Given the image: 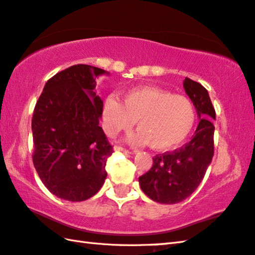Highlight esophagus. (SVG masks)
Wrapping results in <instances>:
<instances>
[{"label": "esophagus", "mask_w": 255, "mask_h": 255, "mask_svg": "<svg viewBox=\"0 0 255 255\" xmlns=\"http://www.w3.org/2000/svg\"><path fill=\"white\" fill-rule=\"evenodd\" d=\"M115 150H116V151H122V152H125V153H129V154L132 153L130 150H128V149L124 148V147H119V146L115 147Z\"/></svg>", "instance_id": "obj_1"}]
</instances>
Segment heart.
I'll use <instances>...</instances> for the list:
<instances>
[{
  "label": "heart",
  "mask_w": 255,
  "mask_h": 255,
  "mask_svg": "<svg viewBox=\"0 0 255 255\" xmlns=\"http://www.w3.org/2000/svg\"><path fill=\"white\" fill-rule=\"evenodd\" d=\"M193 103L182 95L157 87H139L124 94L123 103L115 96L105 99L103 128L115 137L138 122L136 143H149L156 150H169L182 143L196 123Z\"/></svg>",
  "instance_id": "obj_1"
}]
</instances>
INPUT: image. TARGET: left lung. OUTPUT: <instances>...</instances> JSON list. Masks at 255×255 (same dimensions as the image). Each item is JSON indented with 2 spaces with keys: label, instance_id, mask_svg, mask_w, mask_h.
<instances>
[{
  "label": "left lung",
  "instance_id": "left-lung-1",
  "mask_svg": "<svg viewBox=\"0 0 255 255\" xmlns=\"http://www.w3.org/2000/svg\"><path fill=\"white\" fill-rule=\"evenodd\" d=\"M183 87L200 118L193 138L176 150L154 156L150 170L139 177L144 194L159 203L174 204L190 196L201 183L214 153L216 111L208 91L188 77Z\"/></svg>",
  "mask_w": 255,
  "mask_h": 255
}]
</instances>
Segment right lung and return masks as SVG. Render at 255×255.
<instances>
[{
  "mask_svg": "<svg viewBox=\"0 0 255 255\" xmlns=\"http://www.w3.org/2000/svg\"><path fill=\"white\" fill-rule=\"evenodd\" d=\"M102 68L77 64L45 84L32 118L33 163L44 186L64 200L77 202L96 194L107 177L114 152L99 118L96 96Z\"/></svg>",
  "mask_w": 255,
  "mask_h": 255,
  "instance_id": "1",
  "label": "right lung"
}]
</instances>
